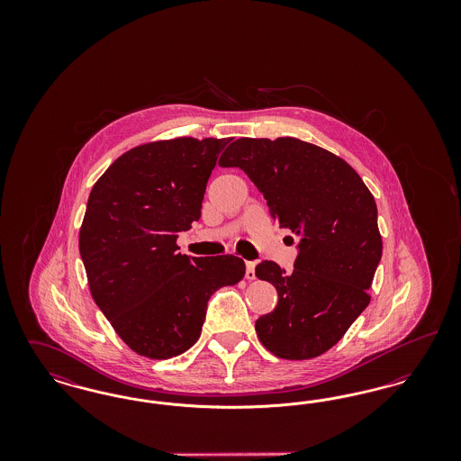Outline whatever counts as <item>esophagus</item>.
Here are the masks:
<instances>
[{
  "instance_id": "1",
  "label": "esophagus",
  "mask_w": 461,
  "mask_h": 461,
  "mask_svg": "<svg viewBox=\"0 0 461 461\" xmlns=\"http://www.w3.org/2000/svg\"><path fill=\"white\" fill-rule=\"evenodd\" d=\"M245 278L247 280H254L256 278V263L254 261H247L245 263Z\"/></svg>"
}]
</instances>
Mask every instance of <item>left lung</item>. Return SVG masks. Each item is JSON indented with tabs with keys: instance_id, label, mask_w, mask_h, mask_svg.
Wrapping results in <instances>:
<instances>
[{
	"instance_id": "1",
	"label": "left lung",
	"mask_w": 461,
	"mask_h": 461,
	"mask_svg": "<svg viewBox=\"0 0 461 461\" xmlns=\"http://www.w3.org/2000/svg\"><path fill=\"white\" fill-rule=\"evenodd\" d=\"M220 166L249 176L269 216L301 239L292 273L271 261L256 266L278 292L276 307L256 321L259 340L284 359L329 351L368 306L382 259L370 190L346 160L297 138L235 140Z\"/></svg>"
}]
</instances>
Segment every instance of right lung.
I'll use <instances>...</instances> for the list:
<instances>
[{
  "instance_id": "right-lung-1",
  "label": "right lung",
  "mask_w": 461,
  "mask_h": 461,
  "mask_svg": "<svg viewBox=\"0 0 461 461\" xmlns=\"http://www.w3.org/2000/svg\"><path fill=\"white\" fill-rule=\"evenodd\" d=\"M230 140L176 138L121 155L89 194L79 252L89 290L132 351L167 359L200 337L211 295L245 275L240 258L177 252L200 220L207 181Z\"/></svg>"
}]
</instances>
